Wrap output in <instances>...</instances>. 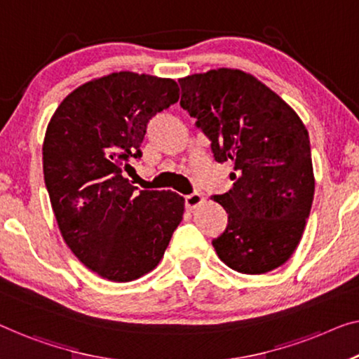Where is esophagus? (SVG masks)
Wrapping results in <instances>:
<instances>
[{
  "instance_id": "34e87169",
  "label": "esophagus",
  "mask_w": 359,
  "mask_h": 359,
  "mask_svg": "<svg viewBox=\"0 0 359 359\" xmlns=\"http://www.w3.org/2000/svg\"><path fill=\"white\" fill-rule=\"evenodd\" d=\"M203 201H205V198H203L201 194H198V191H194V194L185 196V206L189 208V210H195V208L200 206Z\"/></svg>"
}]
</instances>
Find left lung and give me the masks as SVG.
I'll use <instances>...</instances> for the list:
<instances>
[{"label": "left lung", "instance_id": "obj_1", "mask_svg": "<svg viewBox=\"0 0 359 359\" xmlns=\"http://www.w3.org/2000/svg\"><path fill=\"white\" fill-rule=\"evenodd\" d=\"M180 106L210 138L217 163L232 161L233 187L214 201L229 214L212 240L242 274L282 266L302 238L314 196L311 148L297 112L258 79L217 69L179 80Z\"/></svg>", "mask_w": 359, "mask_h": 359}]
</instances>
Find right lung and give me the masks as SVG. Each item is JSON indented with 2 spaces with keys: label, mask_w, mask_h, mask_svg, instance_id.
Listing matches in <instances>:
<instances>
[{
  "label": "right lung",
  "mask_w": 359,
  "mask_h": 359,
  "mask_svg": "<svg viewBox=\"0 0 359 359\" xmlns=\"http://www.w3.org/2000/svg\"><path fill=\"white\" fill-rule=\"evenodd\" d=\"M179 101L174 80L114 72L64 98L43 142V174L61 235L88 269L130 282L161 261L184 216L174 191L124 177L153 116Z\"/></svg>",
  "instance_id": "right-lung-1"
}]
</instances>
